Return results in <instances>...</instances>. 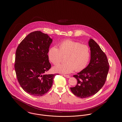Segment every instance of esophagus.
<instances>
[{
  "mask_svg": "<svg viewBox=\"0 0 122 122\" xmlns=\"http://www.w3.org/2000/svg\"><path fill=\"white\" fill-rule=\"evenodd\" d=\"M63 76L65 77H66V78H70V76H69V75H63Z\"/></svg>",
  "mask_w": 122,
  "mask_h": 122,
  "instance_id": "obj_1",
  "label": "esophagus"
}]
</instances>
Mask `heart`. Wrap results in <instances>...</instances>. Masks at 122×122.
I'll use <instances>...</instances> for the list:
<instances>
[{"mask_svg":"<svg viewBox=\"0 0 122 122\" xmlns=\"http://www.w3.org/2000/svg\"><path fill=\"white\" fill-rule=\"evenodd\" d=\"M59 48L52 46L49 49L48 55L49 60L57 64L66 56V62L59 64L53 67L55 72L69 74L75 70L79 71L83 70L88 63L91 55L90 48L86 44L71 40H66L59 44Z\"/></svg>","mask_w":122,"mask_h":122,"instance_id":"heart-1","label":"heart"}]
</instances>
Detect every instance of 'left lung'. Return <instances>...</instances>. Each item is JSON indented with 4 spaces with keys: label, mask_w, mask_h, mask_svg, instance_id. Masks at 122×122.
<instances>
[{
    "label": "left lung",
    "mask_w": 122,
    "mask_h": 122,
    "mask_svg": "<svg viewBox=\"0 0 122 122\" xmlns=\"http://www.w3.org/2000/svg\"><path fill=\"white\" fill-rule=\"evenodd\" d=\"M91 60L87 67L73 76L77 81L75 87H70L72 92L78 97L84 98L98 92L104 86L109 69L106 55L97 43L90 39Z\"/></svg>",
    "instance_id": "obj_1"
}]
</instances>
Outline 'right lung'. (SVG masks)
<instances>
[{"mask_svg": "<svg viewBox=\"0 0 122 122\" xmlns=\"http://www.w3.org/2000/svg\"><path fill=\"white\" fill-rule=\"evenodd\" d=\"M52 39L40 31L27 35L18 46L15 69L25 92L42 96L52 87L55 74H44L51 68L47 53Z\"/></svg>", "mask_w": 122, "mask_h": 122, "instance_id": "add662e5", "label": "right lung"}]
</instances>
